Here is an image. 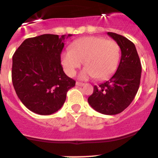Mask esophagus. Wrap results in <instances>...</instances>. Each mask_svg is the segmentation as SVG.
I'll return each instance as SVG.
<instances>
[{"label": "esophagus", "mask_w": 158, "mask_h": 158, "mask_svg": "<svg viewBox=\"0 0 158 158\" xmlns=\"http://www.w3.org/2000/svg\"><path fill=\"white\" fill-rule=\"evenodd\" d=\"M76 85H77V86H83V85H85V84L82 83V82L77 81V82H76Z\"/></svg>", "instance_id": "obj_1"}]
</instances>
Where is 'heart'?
<instances>
[{"mask_svg": "<svg viewBox=\"0 0 158 158\" xmlns=\"http://www.w3.org/2000/svg\"><path fill=\"white\" fill-rule=\"evenodd\" d=\"M120 49L114 40L103 37L89 36L81 38L70 45L69 51L62 54V65L69 76L75 74L84 62V68L79 74L82 80L95 77L103 80L111 76L118 66Z\"/></svg>", "mask_w": 158, "mask_h": 158, "instance_id": "b5f03b06", "label": "heart"}]
</instances>
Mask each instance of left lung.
Returning a JSON list of instances; mask_svg holds the SVG:
<instances>
[{
    "label": "left lung",
    "instance_id": "8db88e82",
    "mask_svg": "<svg viewBox=\"0 0 158 158\" xmlns=\"http://www.w3.org/2000/svg\"><path fill=\"white\" fill-rule=\"evenodd\" d=\"M107 35L120 47V62L109 80L94 86L88 102L96 111L111 115L122 112L133 101L140 85L142 65L132 42L116 33Z\"/></svg>",
    "mask_w": 158,
    "mask_h": 158
}]
</instances>
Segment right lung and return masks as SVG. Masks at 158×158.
<instances>
[{
	"mask_svg": "<svg viewBox=\"0 0 158 158\" xmlns=\"http://www.w3.org/2000/svg\"><path fill=\"white\" fill-rule=\"evenodd\" d=\"M72 35H68L66 38ZM65 35L44 34L25 40L12 56V81L16 95L30 111L47 115L62 107L73 79L63 71L61 53Z\"/></svg>",
	"mask_w": 158,
	"mask_h": 158,
	"instance_id": "obj_1",
	"label": "right lung"
}]
</instances>
